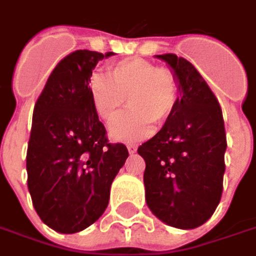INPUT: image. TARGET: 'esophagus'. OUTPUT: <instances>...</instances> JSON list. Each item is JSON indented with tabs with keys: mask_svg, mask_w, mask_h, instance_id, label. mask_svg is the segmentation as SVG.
Returning a JSON list of instances; mask_svg holds the SVG:
<instances>
[{
	"mask_svg": "<svg viewBox=\"0 0 256 256\" xmlns=\"http://www.w3.org/2000/svg\"><path fill=\"white\" fill-rule=\"evenodd\" d=\"M128 154H136L137 152V145L136 144H128Z\"/></svg>",
	"mask_w": 256,
	"mask_h": 256,
	"instance_id": "1",
	"label": "esophagus"
}]
</instances>
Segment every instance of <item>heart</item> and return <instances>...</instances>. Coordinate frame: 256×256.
<instances>
[{"instance_id": "1", "label": "heart", "mask_w": 256, "mask_h": 256, "mask_svg": "<svg viewBox=\"0 0 256 256\" xmlns=\"http://www.w3.org/2000/svg\"><path fill=\"white\" fill-rule=\"evenodd\" d=\"M108 76L90 79V98L97 115L112 123L128 104L132 111L123 115L110 130L118 141H136L148 137L154 123L163 124L172 116L180 97L177 76L144 58H126L108 68Z\"/></svg>"}]
</instances>
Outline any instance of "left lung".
<instances>
[{
  "label": "left lung",
  "instance_id": "left-lung-1",
  "mask_svg": "<svg viewBox=\"0 0 256 256\" xmlns=\"http://www.w3.org/2000/svg\"><path fill=\"white\" fill-rule=\"evenodd\" d=\"M177 76L181 96L158 133L138 146L146 204L164 224L194 229L214 214L224 189L226 133L222 110L186 58L158 54Z\"/></svg>",
  "mask_w": 256,
  "mask_h": 256
}]
</instances>
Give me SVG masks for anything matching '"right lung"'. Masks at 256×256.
Wrapping results in <instances>:
<instances>
[{
    "instance_id": "1",
    "label": "right lung",
    "mask_w": 256,
    "mask_h": 256,
    "mask_svg": "<svg viewBox=\"0 0 256 256\" xmlns=\"http://www.w3.org/2000/svg\"><path fill=\"white\" fill-rule=\"evenodd\" d=\"M112 54L70 53L49 75L34 106L27 185L36 214L60 233L84 230L100 218L128 156L126 145L108 142L90 98L93 68Z\"/></svg>"
}]
</instances>
